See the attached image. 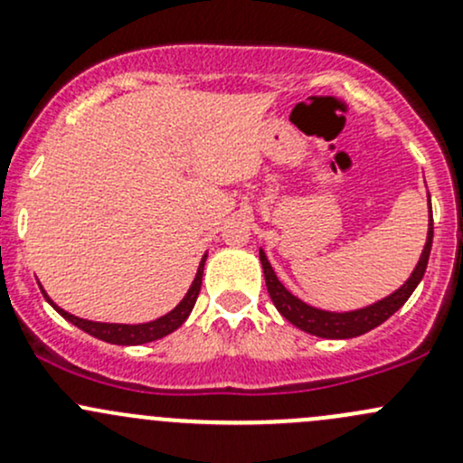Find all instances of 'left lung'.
<instances>
[{
  "mask_svg": "<svg viewBox=\"0 0 463 463\" xmlns=\"http://www.w3.org/2000/svg\"><path fill=\"white\" fill-rule=\"evenodd\" d=\"M428 203H430V194H428ZM432 249V210H430V223H428V240L423 246V253L419 258V264L414 266L412 275L408 278V282L401 288H396L392 296L383 298V300L374 302V305L365 307V309L356 311H345V314H335V311H322L316 307L307 305L300 298H296L293 293H288L284 288V284L279 282L278 275H275L273 266L266 260L264 250H260V261L261 269H264V279L266 288H269V296L273 300L275 309L284 316L291 325H296L298 329L307 331L311 335H320V338H356V335L367 334L374 326L383 325L390 318L394 311H399L405 305L412 291L417 288V284L421 282L423 273H426L428 258H430Z\"/></svg>",
  "mask_w": 463,
  "mask_h": 463,
  "instance_id": "left-lung-1",
  "label": "left lung"
}]
</instances>
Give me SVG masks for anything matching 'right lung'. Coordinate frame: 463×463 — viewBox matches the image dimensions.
Segmentation results:
<instances>
[{
    "mask_svg": "<svg viewBox=\"0 0 463 463\" xmlns=\"http://www.w3.org/2000/svg\"><path fill=\"white\" fill-rule=\"evenodd\" d=\"M203 264H205V255H203L202 264H199L197 275H194V282L190 284V288H188V293H185L184 300H181L179 305L170 311V314L161 316V318H156L152 322H143V325H116V322L82 320V318H78V316H71V314H67L64 309H60V307H55L53 302L49 300V296H46L44 291L42 293H44V298L51 302V307H53V309L58 311L64 320H69L71 325H76L78 329L87 331V334L93 335V338L105 340V343H111V345H143V343H152V340L163 338V335L172 334V331L179 329V326L184 325L185 318L190 316V311H193L194 302H197L199 291H202Z\"/></svg>",
    "mask_w": 463,
    "mask_h": 463,
    "instance_id": "right-lung-1",
    "label": "right lung"
}]
</instances>
